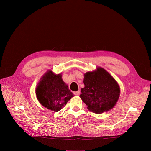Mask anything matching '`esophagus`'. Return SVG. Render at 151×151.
I'll return each mask as SVG.
<instances>
[{"label":"esophagus","instance_id":"34e87169","mask_svg":"<svg viewBox=\"0 0 151 151\" xmlns=\"http://www.w3.org/2000/svg\"><path fill=\"white\" fill-rule=\"evenodd\" d=\"M76 96H79V94H80V91L79 90V91H76V92H74V93Z\"/></svg>","mask_w":151,"mask_h":151}]
</instances>
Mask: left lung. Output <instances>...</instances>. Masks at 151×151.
Returning <instances> with one entry per match:
<instances>
[{
  "label": "left lung",
  "instance_id": "left-lung-1",
  "mask_svg": "<svg viewBox=\"0 0 151 151\" xmlns=\"http://www.w3.org/2000/svg\"><path fill=\"white\" fill-rule=\"evenodd\" d=\"M84 88L81 89L80 98L88 110L101 114L112 109L118 101L120 88L117 81L104 68L97 67L84 74Z\"/></svg>",
  "mask_w": 151,
  "mask_h": 151
}]
</instances>
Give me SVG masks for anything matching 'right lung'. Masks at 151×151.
Masks as SVG:
<instances>
[{"label":"right lung","instance_id":"1","mask_svg":"<svg viewBox=\"0 0 151 151\" xmlns=\"http://www.w3.org/2000/svg\"><path fill=\"white\" fill-rule=\"evenodd\" d=\"M62 73L56 74L48 70L42 77L36 86L35 93L43 106L57 112L65 106L74 95L62 79Z\"/></svg>","mask_w":151,"mask_h":151}]
</instances>
